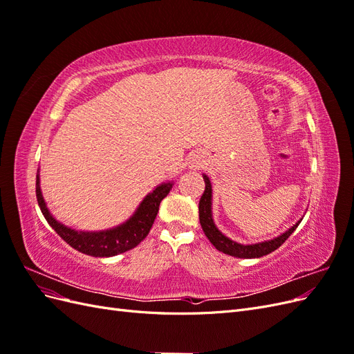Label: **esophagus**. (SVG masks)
Listing matches in <instances>:
<instances>
[{
	"label": "esophagus",
	"instance_id": "obj_1",
	"mask_svg": "<svg viewBox=\"0 0 354 354\" xmlns=\"http://www.w3.org/2000/svg\"><path fill=\"white\" fill-rule=\"evenodd\" d=\"M189 167L194 168V169L203 168V167H205V159H203L202 155H194V156H192V160H190Z\"/></svg>",
	"mask_w": 354,
	"mask_h": 354
}]
</instances>
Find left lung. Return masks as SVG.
I'll return each mask as SVG.
<instances>
[{
    "label": "left lung",
    "mask_w": 354,
    "mask_h": 354,
    "mask_svg": "<svg viewBox=\"0 0 354 354\" xmlns=\"http://www.w3.org/2000/svg\"><path fill=\"white\" fill-rule=\"evenodd\" d=\"M203 176V181H205V190L199 199V223L202 226L203 233L205 236L209 239V242L216 246V250L236 257V259H260L263 255H267L273 252L274 250L279 248V246L291 236L294 233V230L298 227V224L301 223V220L297 221L292 227H289L286 232H283L279 236H276L273 239L269 241H263L259 243H248L243 245L239 243L236 241H232L230 238H227L226 234L221 233L218 230V227L216 226L212 218V186L211 181L208 178L207 174Z\"/></svg>",
    "instance_id": "left-lung-1"
}]
</instances>
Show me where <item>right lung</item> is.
I'll return each instance as SVG.
<instances>
[{"label": "right lung", "mask_w": 354, "mask_h": 354, "mask_svg": "<svg viewBox=\"0 0 354 354\" xmlns=\"http://www.w3.org/2000/svg\"><path fill=\"white\" fill-rule=\"evenodd\" d=\"M173 185V181H165V183L158 185L151 194L145 196L140 205L137 207L133 216L127 221L112 229L97 232L75 230L53 217L44 198H42L39 186V169L37 174V199L42 216H44L47 223L72 248L91 257H113L136 248L147 236L156 218L159 203L169 194Z\"/></svg>", "instance_id": "1"}]
</instances>
